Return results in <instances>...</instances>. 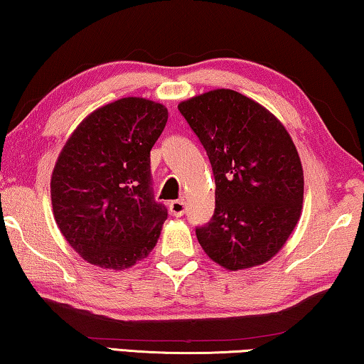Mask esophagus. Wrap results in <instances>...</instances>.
Segmentation results:
<instances>
[{"mask_svg": "<svg viewBox=\"0 0 364 364\" xmlns=\"http://www.w3.org/2000/svg\"><path fill=\"white\" fill-rule=\"evenodd\" d=\"M168 207H170V213L175 217H181L183 213L186 212V203H184V200H171Z\"/></svg>", "mask_w": 364, "mask_h": 364, "instance_id": "obj_1", "label": "esophagus"}]
</instances>
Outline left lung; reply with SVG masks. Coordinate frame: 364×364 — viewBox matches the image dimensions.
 Returning a JSON list of instances; mask_svg holds the SVG:
<instances>
[{
	"instance_id": "8db88e82",
	"label": "left lung",
	"mask_w": 364,
	"mask_h": 364,
	"mask_svg": "<svg viewBox=\"0 0 364 364\" xmlns=\"http://www.w3.org/2000/svg\"><path fill=\"white\" fill-rule=\"evenodd\" d=\"M178 109L204 146L215 178V212L196 228L199 245L228 270L267 262L303 209V166L285 126L232 89L196 95Z\"/></svg>"
}]
</instances>
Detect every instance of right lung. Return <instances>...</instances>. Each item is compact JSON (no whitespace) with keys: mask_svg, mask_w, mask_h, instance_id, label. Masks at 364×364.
Here are the masks:
<instances>
[{"mask_svg":"<svg viewBox=\"0 0 364 364\" xmlns=\"http://www.w3.org/2000/svg\"><path fill=\"white\" fill-rule=\"evenodd\" d=\"M166 119L161 103L124 97L82 119L58 155L53 215L87 262L123 270L157 245L168 212L154 199L151 151Z\"/></svg>","mask_w":364,"mask_h":364,"instance_id":"1","label":"right lung"}]
</instances>
